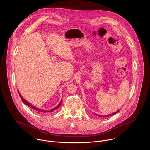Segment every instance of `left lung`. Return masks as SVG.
Masks as SVG:
<instances>
[{
    "label": "left lung",
    "instance_id": "left-lung-1",
    "mask_svg": "<svg viewBox=\"0 0 150 150\" xmlns=\"http://www.w3.org/2000/svg\"><path fill=\"white\" fill-rule=\"evenodd\" d=\"M119 112V110H118V111H117V112H115V113H112V114H111V115H106V116H100V115H98V116H99V117H108V116H109L113 115L116 114V113H117V112Z\"/></svg>",
    "mask_w": 150,
    "mask_h": 150
}]
</instances>
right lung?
I'll return each instance as SVG.
<instances>
[{
    "label": "right lung",
    "instance_id": "1",
    "mask_svg": "<svg viewBox=\"0 0 150 150\" xmlns=\"http://www.w3.org/2000/svg\"><path fill=\"white\" fill-rule=\"evenodd\" d=\"M18 93H19L18 91ZM19 96H20V97H21V99L22 100V101L24 103V104H25L26 105H27L28 107H30L31 108H32V109H33L34 110H37V111H38V112H40V113H46V112H49V113H52V112H53L54 110H56V109H58L59 108V106L61 105V103H62V101L60 102V103L58 104V105L57 106H56L55 108H54V109H51V110H43V109H39V108H36V107H35V106H34V105H33L31 103H30L28 101H27L26 100H25L23 97V96H21L19 93Z\"/></svg>",
    "mask_w": 150,
    "mask_h": 150
}]
</instances>
